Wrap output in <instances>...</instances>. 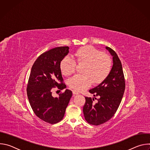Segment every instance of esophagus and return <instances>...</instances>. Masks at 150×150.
<instances>
[{
  "label": "esophagus",
  "instance_id": "1",
  "mask_svg": "<svg viewBox=\"0 0 150 150\" xmlns=\"http://www.w3.org/2000/svg\"><path fill=\"white\" fill-rule=\"evenodd\" d=\"M73 94L75 96V95H77V94H79V93H78L77 91H73Z\"/></svg>",
  "mask_w": 150,
  "mask_h": 150
}]
</instances>
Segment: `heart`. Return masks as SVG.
I'll use <instances>...</instances> for the list:
<instances>
[{"label": "heart", "instance_id": "1", "mask_svg": "<svg viewBox=\"0 0 150 150\" xmlns=\"http://www.w3.org/2000/svg\"><path fill=\"white\" fill-rule=\"evenodd\" d=\"M76 62L84 65L82 75H75L68 81L69 87L76 91H82L91 86L92 83L98 85L108 77L112 68L110 57L91 46L78 49L74 53ZM76 63L68 56L63 57L59 64L62 74L65 76L72 74L75 71Z\"/></svg>", "mask_w": 150, "mask_h": 150}]
</instances>
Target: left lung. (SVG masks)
Listing matches in <instances>:
<instances>
[{
  "mask_svg": "<svg viewBox=\"0 0 150 150\" xmlns=\"http://www.w3.org/2000/svg\"><path fill=\"white\" fill-rule=\"evenodd\" d=\"M105 49L113 57V67L107 78L97 87L89 90L94 97H100L97 103H93L94 98L92 99L86 97L83 108L85 119L88 123L96 126L106 122L114 116L125 88L121 62L113 50L109 47H105Z\"/></svg>",
  "mask_w": 150,
  "mask_h": 150,
  "instance_id": "1",
  "label": "left lung"
}]
</instances>
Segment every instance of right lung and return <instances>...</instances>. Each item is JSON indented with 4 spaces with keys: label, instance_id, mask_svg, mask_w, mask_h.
Listing matches in <instances>:
<instances>
[{
    "label": "right lung",
    "instance_id": "obj_1",
    "mask_svg": "<svg viewBox=\"0 0 150 150\" xmlns=\"http://www.w3.org/2000/svg\"><path fill=\"white\" fill-rule=\"evenodd\" d=\"M68 46L57 47L41 54L32 67L28 83L27 96L31 108L40 119L50 124L60 122L72 96L67 89L58 97L52 96V89L67 87L63 83L59 68L61 60L69 53Z\"/></svg>",
    "mask_w": 150,
    "mask_h": 150
}]
</instances>
